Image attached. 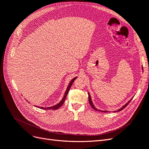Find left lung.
<instances>
[{
	"mask_svg": "<svg viewBox=\"0 0 149 149\" xmlns=\"http://www.w3.org/2000/svg\"><path fill=\"white\" fill-rule=\"evenodd\" d=\"M88 97H89V104H90V105H91V106L93 108V109H94V110H96V111H101V110H99V109H96V108L95 107V106H94V105H93V102H92V100H91V96H90V94H89V93H88ZM132 100V98L131 99V100H130L129 101H128V102H127V103H126L124 105V106H123V107H122L121 108H120V109H118V111H114L115 112H118V111H122V110H123V109H124V108L126 107V106H127V105H128V104L130 102V101H131V100ZM102 112H108L107 111H102Z\"/></svg>",
	"mask_w": 149,
	"mask_h": 149,
	"instance_id": "left-lung-1",
	"label": "left lung"
}]
</instances>
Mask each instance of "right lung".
<instances>
[{"label": "right lung", "instance_id": "add662e5", "mask_svg": "<svg viewBox=\"0 0 149 149\" xmlns=\"http://www.w3.org/2000/svg\"><path fill=\"white\" fill-rule=\"evenodd\" d=\"M76 79V77L74 78L73 79H72V80L71 81L70 83H69L68 86V88H67V89H66V92H65V95H64L61 101L59 103L57 104H56V105H55V106H52V107H39V106H38L37 107L40 108V109H45V110H50V109L55 110V109H58V108H59L60 107H61V106L63 105V104L64 103V102H65V100H66V96H67V95H68V93L69 90H70V88H71V85H72V84H73V83L74 82V81Z\"/></svg>", "mask_w": 149, "mask_h": 149}]
</instances>
